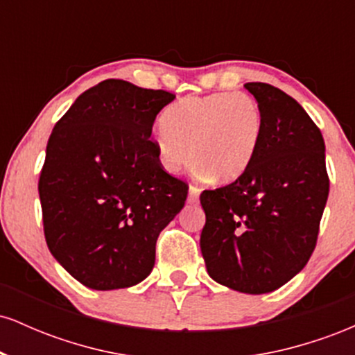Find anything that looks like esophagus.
<instances>
[{
  "mask_svg": "<svg viewBox=\"0 0 355 355\" xmlns=\"http://www.w3.org/2000/svg\"><path fill=\"white\" fill-rule=\"evenodd\" d=\"M198 195H200V189L195 185L189 187V197H187V202L189 203H197L198 202Z\"/></svg>",
  "mask_w": 355,
  "mask_h": 355,
  "instance_id": "34e87169",
  "label": "esophagus"
}]
</instances>
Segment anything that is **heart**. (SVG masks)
<instances>
[{"label": "heart", "instance_id": "heart-1", "mask_svg": "<svg viewBox=\"0 0 355 355\" xmlns=\"http://www.w3.org/2000/svg\"><path fill=\"white\" fill-rule=\"evenodd\" d=\"M162 125L153 146L165 172L177 173L190 157L195 170L215 183L245 175L263 137L262 108L247 93L189 96L165 110Z\"/></svg>", "mask_w": 355, "mask_h": 355}]
</instances>
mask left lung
<instances>
[{"label":"left lung","instance_id":"8db88e82","mask_svg":"<svg viewBox=\"0 0 355 355\" xmlns=\"http://www.w3.org/2000/svg\"><path fill=\"white\" fill-rule=\"evenodd\" d=\"M263 115V137L245 175L200 195L207 272L243 294L294 279L315 248L329 197L325 145L307 112L282 89L245 83Z\"/></svg>","mask_w":355,"mask_h":355}]
</instances>
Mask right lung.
Instances as JSON below:
<instances>
[{
	"mask_svg": "<svg viewBox=\"0 0 355 355\" xmlns=\"http://www.w3.org/2000/svg\"><path fill=\"white\" fill-rule=\"evenodd\" d=\"M164 89L105 80L53 128L38 191L56 262L95 291L140 284L160 232L183 209L187 183L160 166L152 137Z\"/></svg>",
	"mask_w": 355,
	"mask_h": 355,
	"instance_id": "obj_1",
	"label": "right lung"
}]
</instances>
